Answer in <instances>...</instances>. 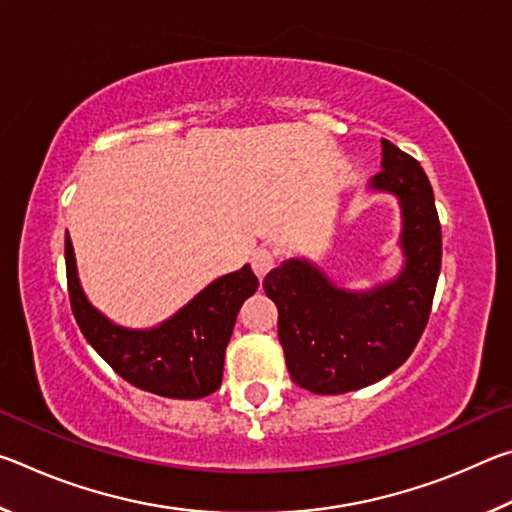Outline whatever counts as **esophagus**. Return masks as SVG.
I'll return each mask as SVG.
<instances>
[{
	"mask_svg": "<svg viewBox=\"0 0 512 512\" xmlns=\"http://www.w3.org/2000/svg\"><path fill=\"white\" fill-rule=\"evenodd\" d=\"M250 266H253V271L259 280H262V277L275 266V253L268 248H257L255 253L250 255Z\"/></svg>",
	"mask_w": 512,
	"mask_h": 512,
	"instance_id": "1",
	"label": "esophagus"
}]
</instances>
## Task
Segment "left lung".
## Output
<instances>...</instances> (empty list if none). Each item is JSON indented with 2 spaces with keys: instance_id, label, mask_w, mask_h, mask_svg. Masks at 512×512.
<instances>
[{
  "instance_id": "8db88e82",
  "label": "left lung",
  "mask_w": 512,
  "mask_h": 512,
  "mask_svg": "<svg viewBox=\"0 0 512 512\" xmlns=\"http://www.w3.org/2000/svg\"><path fill=\"white\" fill-rule=\"evenodd\" d=\"M368 192L400 207L402 268L366 289L336 284L311 257L293 255L264 277L280 320L277 334L291 379L318 395L366 388L411 357L427 327L443 239L433 189L420 162L381 140V171Z\"/></svg>"
}]
</instances>
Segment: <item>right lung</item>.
Listing matches in <instances>:
<instances>
[{
	"instance_id": "1",
	"label": "right lung",
	"mask_w": 512,
	"mask_h": 512,
	"mask_svg": "<svg viewBox=\"0 0 512 512\" xmlns=\"http://www.w3.org/2000/svg\"><path fill=\"white\" fill-rule=\"evenodd\" d=\"M65 264L76 323L119 377L142 391L176 400H198L221 386L225 348L237 314L259 287L250 264L216 277L162 323L142 329L115 323L85 296L69 232Z\"/></svg>"
}]
</instances>
